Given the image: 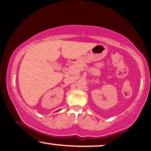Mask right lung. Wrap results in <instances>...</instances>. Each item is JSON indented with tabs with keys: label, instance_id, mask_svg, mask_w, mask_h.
Instances as JSON below:
<instances>
[{
	"label": "right lung",
	"instance_id": "add662e5",
	"mask_svg": "<svg viewBox=\"0 0 151 151\" xmlns=\"http://www.w3.org/2000/svg\"><path fill=\"white\" fill-rule=\"evenodd\" d=\"M59 111H60V110H59Z\"/></svg>",
	"mask_w": 151,
	"mask_h": 151
}]
</instances>
